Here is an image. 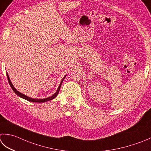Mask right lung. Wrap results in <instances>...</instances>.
<instances>
[{"label": "right lung", "mask_w": 151, "mask_h": 151, "mask_svg": "<svg viewBox=\"0 0 151 151\" xmlns=\"http://www.w3.org/2000/svg\"><path fill=\"white\" fill-rule=\"evenodd\" d=\"M6 75H7V78H8V82H9V84H10V87L12 88V89L14 90V91L15 93H16L17 96H19L20 97H22V98L23 99H25L26 100H27V101H31V102H36V103H44V102H46V101H50V100H52L53 99H54L55 97L58 96V94L59 93V91H60V88H61V84L62 82H63V81L64 80L65 77L66 75L64 76V78L62 79V81L61 82V83L60 84V86H59V87L58 88L57 91H56V92L54 94V95H52V96H50L49 97H47V98H45V99H32V98H31V97H29L28 96H27L25 95H24V94H23L22 93H20L19 91H17L16 88H14V86L12 85V82L10 81V78H9V76L8 75V73H6Z\"/></svg>", "instance_id": "right-lung-1"}]
</instances>
